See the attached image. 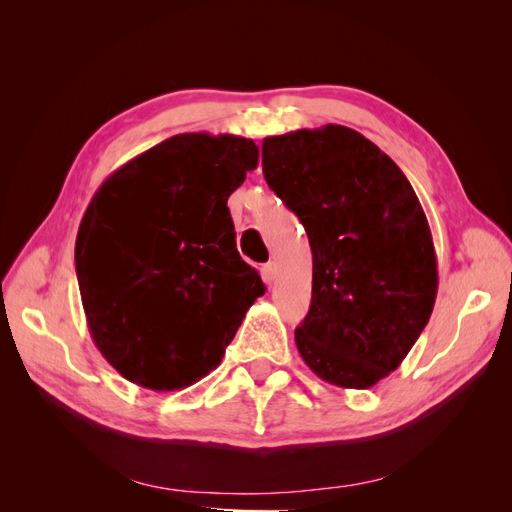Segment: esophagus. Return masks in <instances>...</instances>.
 I'll list each match as a JSON object with an SVG mask.
<instances>
[{"label": "esophagus", "mask_w": 512, "mask_h": 512, "mask_svg": "<svg viewBox=\"0 0 512 512\" xmlns=\"http://www.w3.org/2000/svg\"><path fill=\"white\" fill-rule=\"evenodd\" d=\"M262 271H265V280L273 282V280H275V277H277V262L269 260V262H267V265H265V269H262Z\"/></svg>", "instance_id": "esophagus-1"}]
</instances>
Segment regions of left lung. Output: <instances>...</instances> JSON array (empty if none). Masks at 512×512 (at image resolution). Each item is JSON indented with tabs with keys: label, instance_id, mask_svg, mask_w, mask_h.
Listing matches in <instances>:
<instances>
[{
	"label": "left lung",
	"instance_id": "obj_1",
	"mask_svg": "<svg viewBox=\"0 0 512 512\" xmlns=\"http://www.w3.org/2000/svg\"><path fill=\"white\" fill-rule=\"evenodd\" d=\"M262 173L312 247V305L294 331L303 361L324 382L369 389L406 359L436 303L425 211L384 151L335 123L265 138Z\"/></svg>",
	"mask_w": 512,
	"mask_h": 512
}]
</instances>
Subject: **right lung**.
<instances>
[{"label": "right lung", "mask_w": 512, "mask_h": 512, "mask_svg": "<svg viewBox=\"0 0 512 512\" xmlns=\"http://www.w3.org/2000/svg\"><path fill=\"white\" fill-rule=\"evenodd\" d=\"M258 164L250 138L177 134L108 177L74 247L98 350L151 391L185 389L220 365L265 294L237 252L228 196Z\"/></svg>", "instance_id": "right-lung-1"}]
</instances>
